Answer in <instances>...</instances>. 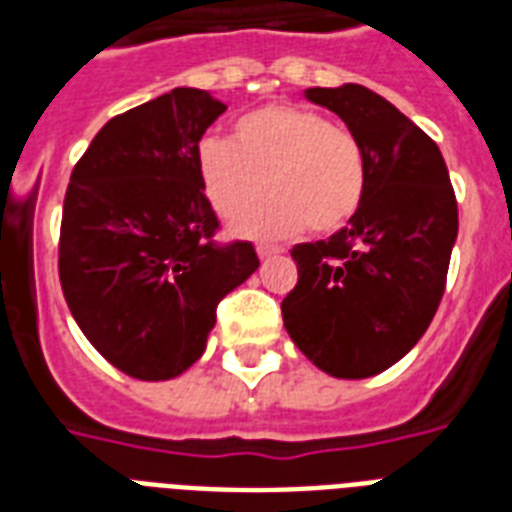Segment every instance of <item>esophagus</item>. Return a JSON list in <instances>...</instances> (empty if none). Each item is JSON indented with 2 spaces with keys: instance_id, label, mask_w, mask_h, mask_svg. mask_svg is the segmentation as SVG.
<instances>
[{
  "instance_id": "34e87169",
  "label": "esophagus",
  "mask_w": 512,
  "mask_h": 512,
  "mask_svg": "<svg viewBox=\"0 0 512 512\" xmlns=\"http://www.w3.org/2000/svg\"><path fill=\"white\" fill-rule=\"evenodd\" d=\"M276 255H279V249L265 247V244H260V247H257V257H260V260H271V257H276Z\"/></svg>"
}]
</instances>
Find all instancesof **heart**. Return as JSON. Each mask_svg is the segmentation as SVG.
I'll list each match as a JSON object with an SVG mask.
<instances>
[{
  "mask_svg": "<svg viewBox=\"0 0 512 512\" xmlns=\"http://www.w3.org/2000/svg\"><path fill=\"white\" fill-rule=\"evenodd\" d=\"M196 170L223 217L243 215L272 188L263 208L233 223L252 239H287L308 225L316 233L340 231L364 207L369 188L361 140L297 106L257 108L236 122L233 140H201Z\"/></svg>",
  "mask_w": 512,
  "mask_h": 512,
  "instance_id": "heart-1",
  "label": "heart"
}]
</instances>
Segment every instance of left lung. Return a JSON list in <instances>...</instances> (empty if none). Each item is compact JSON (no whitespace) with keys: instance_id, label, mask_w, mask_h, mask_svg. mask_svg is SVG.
I'll list each match as a JSON object with an SVG mask.
<instances>
[{"instance_id":"left-lung-1","label":"left lung","mask_w":512,"mask_h":512,"mask_svg":"<svg viewBox=\"0 0 512 512\" xmlns=\"http://www.w3.org/2000/svg\"><path fill=\"white\" fill-rule=\"evenodd\" d=\"M361 140L364 207L327 241L297 244V284L284 327L321 372L361 380L417 345L444 297L457 239V199L438 146L393 103L361 84L311 87Z\"/></svg>"}]
</instances>
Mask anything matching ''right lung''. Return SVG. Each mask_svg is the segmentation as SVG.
I'll return each instance as SVG.
<instances>
[{
    "mask_svg": "<svg viewBox=\"0 0 512 512\" xmlns=\"http://www.w3.org/2000/svg\"><path fill=\"white\" fill-rule=\"evenodd\" d=\"M225 106L177 87L114 116L76 162L63 201V297L100 356L138 380L183 374L217 303L257 271L249 241L220 244L196 151Z\"/></svg>",
    "mask_w": 512,
    "mask_h": 512,
    "instance_id": "add662e5",
    "label": "right lung"
}]
</instances>
